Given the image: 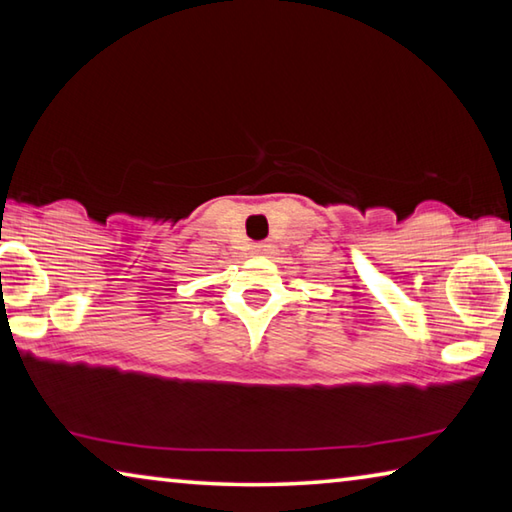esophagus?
<instances>
[{"label": "esophagus", "mask_w": 512, "mask_h": 512, "mask_svg": "<svg viewBox=\"0 0 512 512\" xmlns=\"http://www.w3.org/2000/svg\"><path fill=\"white\" fill-rule=\"evenodd\" d=\"M266 250H268L266 244H255L253 246V253H266Z\"/></svg>", "instance_id": "34e87169"}]
</instances>
